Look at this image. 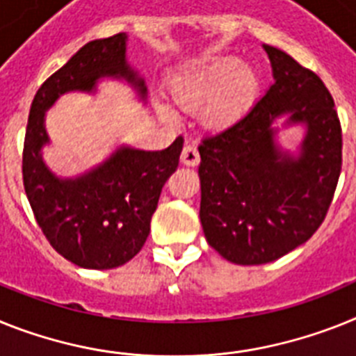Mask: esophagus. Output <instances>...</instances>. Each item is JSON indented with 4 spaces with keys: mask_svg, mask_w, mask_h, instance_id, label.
<instances>
[{
    "mask_svg": "<svg viewBox=\"0 0 356 356\" xmlns=\"http://www.w3.org/2000/svg\"><path fill=\"white\" fill-rule=\"evenodd\" d=\"M199 161H201V157H199L197 146L192 145V143H188V145L184 146L183 154H181V163L186 164V166H197Z\"/></svg>",
    "mask_w": 356,
    "mask_h": 356,
    "instance_id": "34e87169",
    "label": "esophagus"
}]
</instances>
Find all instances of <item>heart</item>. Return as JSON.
Segmentation results:
<instances>
[{
    "label": "heart",
    "instance_id": "b5f03b06",
    "mask_svg": "<svg viewBox=\"0 0 356 356\" xmlns=\"http://www.w3.org/2000/svg\"><path fill=\"white\" fill-rule=\"evenodd\" d=\"M259 76L243 67L237 58H215L197 65L177 77L172 86L173 101L188 110L202 106L208 127L234 124L250 110L259 94ZM163 115H172L168 106H157Z\"/></svg>",
    "mask_w": 356,
    "mask_h": 356
}]
</instances>
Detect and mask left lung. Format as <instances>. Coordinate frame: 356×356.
I'll list each match as a JSON object with an SVG mask.
<instances>
[{"mask_svg": "<svg viewBox=\"0 0 356 356\" xmlns=\"http://www.w3.org/2000/svg\"><path fill=\"white\" fill-rule=\"evenodd\" d=\"M273 85L250 112L199 145L204 237L229 262H273L304 244L324 220L342 168L335 103L315 72L262 44ZM279 117L307 132L298 154L276 143Z\"/></svg>", "mask_w": 356, "mask_h": 356, "instance_id": "8db88e82", "label": "left lung"}]
</instances>
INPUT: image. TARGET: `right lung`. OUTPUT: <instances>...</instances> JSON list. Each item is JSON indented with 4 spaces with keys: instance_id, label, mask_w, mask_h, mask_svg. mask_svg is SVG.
Instances as JSON below:
<instances>
[{
    "instance_id": "right-lung-1",
    "label": "right lung",
    "mask_w": 356,
    "mask_h": 356,
    "mask_svg": "<svg viewBox=\"0 0 356 356\" xmlns=\"http://www.w3.org/2000/svg\"><path fill=\"white\" fill-rule=\"evenodd\" d=\"M127 41L121 32L81 47L40 86L26 124L23 184L35 220L59 255L88 270H112L141 252L161 190L183 152V137L159 152L119 146L77 177H58L44 164L41 150L50 143L44 113L63 94H92L108 77L124 79L146 99L143 77L127 61Z\"/></svg>"
}]
</instances>
